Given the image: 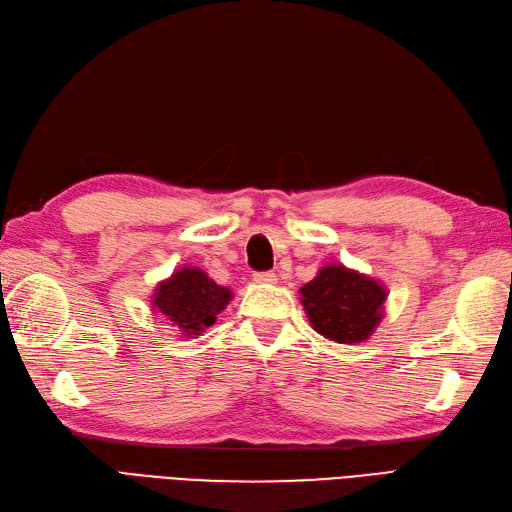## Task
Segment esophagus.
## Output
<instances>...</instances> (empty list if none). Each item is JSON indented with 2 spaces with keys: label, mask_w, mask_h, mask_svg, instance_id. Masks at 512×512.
Masks as SVG:
<instances>
[{
  "label": "esophagus",
  "mask_w": 512,
  "mask_h": 512,
  "mask_svg": "<svg viewBox=\"0 0 512 512\" xmlns=\"http://www.w3.org/2000/svg\"><path fill=\"white\" fill-rule=\"evenodd\" d=\"M254 282H256V284H275V282H277V275L271 273V271L254 273Z\"/></svg>",
  "instance_id": "esophagus-1"
}]
</instances>
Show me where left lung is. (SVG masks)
<instances>
[{
  "mask_svg": "<svg viewBox=\"0 0 512 512\" xmlns=\"http://www.w3.org/2000/svg\"><path fill=\"white\" fill-rule=\"evenodd\" d=\"M299 294L314 331L337 344L365 342L384 318L386 288L337 262L320 267Z\"/></svg>",
  "mask_w": 512,
  "mask_h": 512,
  "instance_id": "1",
  "label": "left lung"
}]
</instances>
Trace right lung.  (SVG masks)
Here are the masks:
<instances>
[{
	"mask_svg": "<svg viewBox=\"0 0 512 512\" xmlns=\"http://www.w3.org/2000/svg\"><path fill=\"white\" fill-rule=\"evenodd\" d=\"M232 299V290L215 284L198 267H183L162 280L151 294V309L162 314L183 337L203 335Z\"/></svg>",
	"mask_w": 512,
	"mask_h": 512,
	"instance_id": "add662e5",
	"label": "right lung"
}]
</instances>
